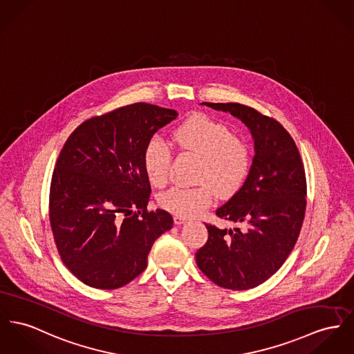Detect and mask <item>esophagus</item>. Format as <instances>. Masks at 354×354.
Segmentation results:
<instances>
[{
	"label": "esophagus",
	"instance_id": "obj_1",
	"mask_svg": "<svg viewBox=\"0 0 354 354\" xmlns=\"http://www.w3.org/2000/svg\"><path fill=\"white\" fill-rule=\"evenodd\" d=\"M188 221L187 217H183V216H174V223L177 225H181V224H185Z\"/></svg>",
	"mask_w": 354,
	"mask_h": 354
}]
</instances>
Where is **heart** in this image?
I'll return each mask as SVG.
<instances>
[{
  "label": "heart",
  "mask_w": 354,
  "mask_h": 354,
  "mask_svg": "<svg viewBox=\"0 0 354 354\" xmlns=\"http://www.w3.org/2000/svg\"><path fill=\"white\" fill-rule=\"evenodd\" d=\"M171 141L181 150L200 157L197 187H173L160 194V205L176 216L190 217L212 204L214 190L231 196L244 183L250 169L247 143L230 129L203 114L192 115L171 133ZM171 154L165 142L153 138L143 151V167L149 183L162 188L167 183Z\"/></svg>",
  "instance_id": "1"
}]
</instances>
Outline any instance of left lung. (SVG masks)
Instances as JSON below:
<instances>
[{
  "instance_id": "left-lung-1",
  "label": "left lung",
  "mask_w": 354,
  "mask_h": 354,
  "mask_svg": "<svg viewBox=\"0 0 354 354\" xmlns=\"http://www.w3.org/2000/svg\"><path fill=\"white\" fill-rule=\"evenodd\" d=\"M201 104L240 119L251 131L255 156L243 187L216 211L235 228L207 224L208 240L196 263L220 287L254 288L282 267L297 243L306 211L305 169L278 120L240 103Z\"/></svg>"
}]
</instances>
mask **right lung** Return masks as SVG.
Masks as SVG:
<instances>
[{
	"instance_id": "1",
	"label": "right lung",
	"mask_w": 354,
	"mask_h": 354,
	"mask_svg": "<svg viewBox=\"0 0 354 354\" xmlns=\"http://www.w3.org/2000/svg\"><path fill=\"white\" fill-rule=\"evenodd\" d=\"M177 117L134 103L87 119L64 143L50 181L49 221L60 258L84 284L114 290L131 282L173 227L170 213L147 211L143 151Z\"/></svg>"
}]
</instances>
